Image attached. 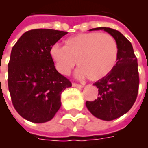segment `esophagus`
<instances>
[{
	"mask_svg": "<svg viewBox=\"0 0 148 148\" xmlns=\"http://www.w3.org/2000/svg\"><path fill=\"white\" fill-rule=\"evenodd\" d=\"M72 86H73L74 87H77V88H82V87H83V86H82V85L75 83V82H73V83H72Z\"/></svg>",
	"mask_w": 148,
	"mask_h": 148,
	"instance_id": "obj_1",
	"label": "esophagus"
}]
</instances>
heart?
<instances>
[{
	"label": "heart",
	"instance_id": "b5f03b06",
	"mask_svg": "<svg viewBox=\"0 0 148 148\" xmlns=\"http://www.w3.org/2000/svg\"><path fill=\"white\" fill-rule=\"evenodd\" d=\"M56 70L68 75L76 64V76L100 81L111 74L117 65L119 47L111 35L99 32L77 34L66 39L64 47L58 44L50 49Z\"/></svg>",
	"mask_w": 148,
	"mask_h": 148
}]
</instances>
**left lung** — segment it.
Returning a JSON list of instances; mask_svg holds the SVG:
<instances>
[{
    "instance_id": "1",
    "label": "left lung",
    "mask_w": 148,
    "mask_h": 148,
    "mask_svg": "<svg viewBox=\"0 0 148 148\" xmlns=\"http://www.w3.org/2000/svg\"><path fill=\"white\" fill-rule=\"evenodd\" d=\"M94 30L106 31L116 39L119 59L108 77L93 83L99 97L93 101H86V106L97 118L112 121L129 111L136 100L140 83L137 58L132 43L119 31L105 27L90 31Z\"/></svg>"
}]
</instances>
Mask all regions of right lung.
I'll use <instances>...</instances> for the list:
<instances>
[{"instance_id": "obj_1", "label": "right lung", "mask_w": 148, "mask_h": 148, "mask_svg": "<svg viewBox=\"0 0 148 148\" xmlns=\"http://www.w3.org/2000/svg\"><path fill=\"white\" fill-rule=\"evenodd\" d=\"M66 34L53 29L27 31L12 49L8 90L15 109L27 121H51L61 107L62 92L72 86L56 71L49 53Z\"/></svg>"}]
</instances>
